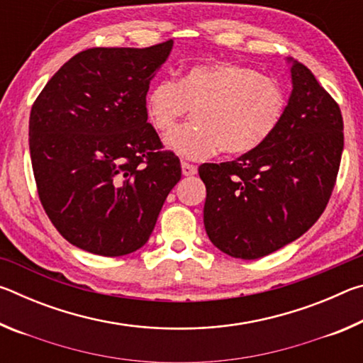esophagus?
Listing matches in <instances>:
<instances>
[{
	"instance_id": "esophagus-1",
	"label": "esophagus",
	"mask_w": 363,
	"mask_h": 363,
	"mask_svg": "<svg viewBox=\"0 0 363 363\" xmlns=\"http://www.w3.org/2000/svg\"><path fill=\"white\" fill-rule=\"evenodd\" d=\"M181 168H182V174L184 176H194V174H196V167H195V164H190L187 162H182L181 163Z\"/></svg>"
}]
</instances>
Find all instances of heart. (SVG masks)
Segmentation results:
<instances>
[{
  "mask_svg": "<svg viewBox=\"0 0 363 363\" xmlns=\"http://www.w3.org/2000/svg\"><path fill=\"white\" fill-rule=\"evenodd\" d=\"M192 108L194 120L167 138L168 149L190 160L223 150L245 155L262 147L280 126L286 96L279 82L250 67L192 65L177 79L163 78L145 97L147 118L168 133Z\"/></svg>",
  "mask_w": 363,
  "mask_h": 363,
  "instance_id": "obj_1",
  "label": "heart"
}]
</instances>
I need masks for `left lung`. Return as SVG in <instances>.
<instances>
[{
	"instance_id": "obj_1",
	"label": "left lung",
	"mask_w": 363,
	"mask_h": 363,
	"mask_svg": "<svg viewBox=\"0 0 363 363\" xmlns=\"http://www.w3.org/2000/svg\"><path fill=\"white\" fill-rule=\"evenodd\" d=\"M291 62L293 91L274 136L233 162L203 163V223L223 253L257 259L303 235L333 192L344 147L342 116L312 72Z\"/></svg>"
}]
</instances>
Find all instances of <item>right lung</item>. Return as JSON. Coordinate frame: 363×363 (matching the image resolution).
<instances>
[{"label": "right lung", "instance_id": "right-lung-1", "mask_svg": "<svg viewBox=\"0 0 363 363\" xmlns=\"http://www.w3.org/2000/svg\"><path fill=\"white\" fill-rule=\"evenodd\" d=\"M173 40L91 48L54 73L30 112L41 205L67 242L123 256L144 247L181 179V162L147 123L145 96Z\"/></svg>", "mask_w": 363, "mask_h": 363}]
</instances>
